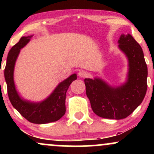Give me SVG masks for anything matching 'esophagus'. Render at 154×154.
I'll use <instances>...</instances> for the list:
<instances>
[{"label":"esophagus","instance_id":"esophagus-1","mask_svg":"<svg viewBox=\"0 0 154 154\" xmlns=\"http://www.w3.org/2000/svg\"><path fill=\"white\" fill-rule=\"evenodd\" d=\"M78 75H79L80 77H82V78H85V77H88V74L87 72L84 71V70H80V71L79 72Z\"/></svg>","mask_w":154,"mask_h":154}]
</instances>
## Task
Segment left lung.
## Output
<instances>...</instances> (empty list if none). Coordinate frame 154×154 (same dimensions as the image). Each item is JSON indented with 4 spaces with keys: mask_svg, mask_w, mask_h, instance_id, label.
Returning a JSON list of instances; mask_svg holds the SVG:
<instances>
[{
    "mask_svg": "<svg viewBox=\"0 0 154 154\" xmlns=\"http://www.w3.org/2000/svg\"><path fill=\"white\" fill-rule=\"evenodd\" d=\"M119 47L128 56V82L113 88L100 79H85L86 95L93 112L106 119L128 117L142 103L147 91L148 68L142 48L131 35H122Z\"/></svg>",
    "mask_w": 154,
    "mask_h": 154,
    "instance_id": "1",
    "label": "left lung"
}]
</instances>
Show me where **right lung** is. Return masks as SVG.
Listing matches in <instances>:
<instances>
[{"instance_id":"right-lung-1","label":"right lung","mask_w":154,"mask_h":154,"mask_svg":"<svg viewBox=\"0 0 154 154\" xmlns=\"http://www.w3.org/2000/svg\"><path fill=\"white\" fill-rule=\"evenodd\" d=\"M31 38L32 36L22 37L8 52L4 70L7 93L12 106L26 120L35 124L53 122L60 119L65 114L66 91L70 84L77 79V75L74 74L60 83L54 93L41 103H33L22 100L16 91L14 82V68L20 49L26 45Z\"/></svg>"}]
</instances>
